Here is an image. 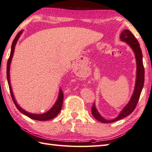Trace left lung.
Segmentation results:
<instances>
[{"instance_id":"8db88e82","label":"left lung","mask_w":152,"mask_h":152,"mask_svg":"<svg viewBox=\"0 0 152 152\" xmlns=\"http://www.w3.org/2000/svg\"><path fill=\"white\" fill-rule=\"evenodd\" d=\"M120 39L123 42H126L128 45L130 46V47L132 48L135 53L137 64L136 86H135V89L133 94H132V98L128 104L124 107V108L120 112L119 115L114 120H107L104 119L103 117H102V115L99 114V112L96 108L95 104L94 103L92 107V113L93 116L94 117L95 119L98 120L99 122L102 123L114 122H115V121L123 119V118L132 114L135 108H136V105L137 102H138L140 96V94H141L143 86V83H144V67H143V64L142 50L140 48L138 41H137L136 37H134V34L128 30H124L122 32V34L120 35Z\"/></svg>"}]
</instances>
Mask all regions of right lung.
<instances>
[{
    "label": "right lung",
    "instance_id": "obj_1",
    "mask_svg": "<svg viewBox=\"0 0 152 152\" xmlns=\"http://www.w3.org/2000/svg\"><path fill=\"white\" fill-rule=\"evenodd\" d=\"M22 33H23V30H21L20 32H19L17 34V35L16 36L15 39H14L12 44V46H11V51H10L9 58V60H8V62H7V81H8V84H9L11 97H12L14 103H15L16 107H17V109L19 110V111H20L21 113H23V114H24V115H26V116H28V118H31V119L36 120H39V121H46V120L53 119L54 118L56 117V115L59 114L60 110H61V109H62V107L63 100H64V94H63V92L61 89L60 90L58 98L56 103L54 104V105L52 106V107L50 110H48L47 112H46V113H45V114H31V113L26 112L25 110H23L22 107H20L18 106V104H17V103H16L15 97H14V95L12 94V88H11V86H10V76H9L10 66L11 60H12V58L14 52H15V45H16V42H17L18 38H20V36Z\"/></svg>",
    "mask_w": 152,
    "mask_h": 152
}]
</instances>
